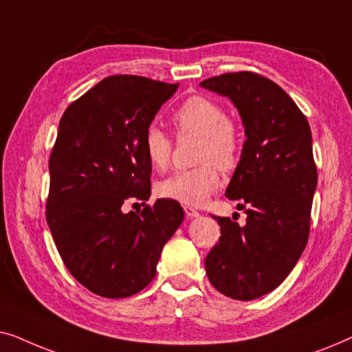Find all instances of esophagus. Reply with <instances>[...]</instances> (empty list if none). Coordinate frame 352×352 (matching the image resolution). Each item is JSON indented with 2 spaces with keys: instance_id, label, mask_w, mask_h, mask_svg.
<instances>
[{
  "instance_id": "1",
  "label": "esophagus",
  "mask_w": 352,
  "mask_h": 352,
  "mask_svg": "<svg viewBox=\"0 0 352 352\" xmlns=\"http://www.w3.org/2000/svg\"><path fill=\"white\" fill-rule=\"evenodd\" d=\"M184 211H186V218L187 219H194V218H199V216H200L199 211L194 210V208H190V206H186Z\"/></svg>"
}]
</instances>
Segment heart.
<instances>
[{
    "instance_id": "1",
    "label": "heart",
    "mask_w": 352,
    "mask_h": 352,
    "mask_svg": "<svg viewBox=\"0 0 352 352\" xmlns=\"http://www.w3.org/2000/svg\"><path fill=\"white\" fill-rule=\"evenodd\" d=\"M177 131L201 136L197 152L199 166L179 171L157 184V194L163 199L187 206L204 205L221 184L219 170H234L240 158V134L228 120L224 107L205 96L189 98L173 117ZM144 152L158 171L166 170L171 162L173 142L160 128L151 126L144 134Z\"/></svg>"
}]
</instances>
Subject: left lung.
Listing matches in <instances>:
<instances>
[{"label":"left lung","mask_w":352,"mask_h":352,"mask_svg":"<svg viewBox=\"0 0 352 352\" xmlns=\"http://www.w3.org/2000/svg\"><path fill=\"white\" fill-rule=\"evenodd\" d=\"M200 86L230 99L247 138L226 189L247 224L216 216L221 237L205 258L206 276L226 296L256 300L285 280L309 237L317 187L311 128L290 96L261 75L224 74Z\"/></svg>","instance_id":"1"}]
</instances>
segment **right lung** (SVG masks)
I'll use <instances>...</instances> for the list:
<instances>
[{"instance_id":"add662e5","label":"right lung","mask_w":352,"mask_h":352,"mask_svg":"<svg viewBox=\"0 0 352 352\" xmlns=\"http://www.w3.org/2000/svg\"><path fill=\"white\" fill-rule=\"evenodd\" d=\"M177 86L113 75L60 118L50 158L46 219L67 269L99 296L126 298L146 288L184 219V210L170 199L142 211L122 208L129 199L151 197L144 134Z\"/></svg>"}]
</instances>
